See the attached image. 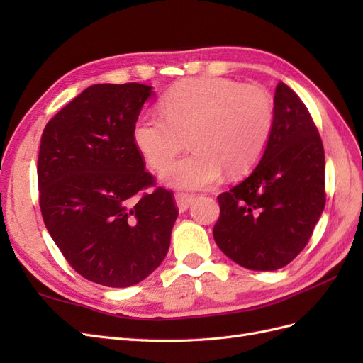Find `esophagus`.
<instances>
[{
	"label": "esophagus",
	"instance_id": "34e87169",
	"mask_svg": "<svg viewBox=\"0 0 363 363\" xmlns=\"http://www.w3.org/2000/svg\"><path fill=\"white\" fill-rule=\"evenodd\" d=\"M194 195L189 194H175V204H177L179 212H186L191 207V204L194 203Z\"/></svg>",
	"mask_w": 363,
	"mask_h": 363
}]
</instances>
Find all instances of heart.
<instances>
[{"label":"heart","instance_id":"heart-1","mask_svg":"<svg viewBox=\"0 0 363 363\" xmlns=\"http://www.w3.org/2000/svg\"><path fill=\"white\" fill-rule=\"evenodd\" d=\"M162 111L136 119L133 140L151 167L160 169L189 136L194 150L160 174L164 184L179 189L211 188L225 169L232 175L248 172L267 150L276 116L265 87L219 77L175 84L163 96Z\"/></svg>","mask_w":363,"mask_h":363}]
</instances>
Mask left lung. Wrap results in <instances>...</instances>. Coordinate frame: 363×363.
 Listing matches in <instances>:
<instances>
[{"label": "left lung", "instance_id": "obj_1", "mask_svg": "<svg viewBox=\"0 0 363 363\" xmlns=\"http://www.w3.org/2000/svg\"><path fill=\"white\" fill-rule=\"evenodd\" d=\"M267 150L248 177L218 196L216 245L238 265L276 271L309 242L325 206L324 148L306 106L279 82Z\"/></svg>", "mask_w": 363, "mask_h": 363}]
</instances>
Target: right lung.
Here are the masks:
<instances>
[{"mask_svg":"<svg viewBox=\"0 0 363 363\" xmlns=\"http://www.w3.org/2000/svg\"><path fill=\"white\" fill-rule=\"evenodd\" d=\"M151 95L139 83L89 86L40 139L43 223L69 265L108 288L133 286L160 265L179 215L169 191L144 192L155 179L133 125Z\"/></svg>","mask_w":363,"mask_h":363,"instance_id":"obj_1","label":"right lung"}]
</instances>
